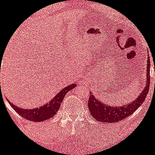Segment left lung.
Here are the masks:
<instances>
[{
	"label": "left lung",
	"instance_id": "1",
	"mask_svg": "<svg viewBox=\"0 0 155 155\" xmlns=\"http://www.w3.org/2000/svg\"><path fill=\"white\" fill-rule=\"evenodd\" d=\"M147 70H146V82L144 88L139 96L131 101L130 103L122 106L117 107L116 105H109L105 103H102L100 99H97V97L93 95L90 92L87 105L91 115L94 119L99 122L103 123H117L128 116H131L137 109L144 102L146 96L149 90V84H150V59L147 60Z\"/></svg>",
	"mask_w": 155,
	"mask_h": 155
}]
</instances>
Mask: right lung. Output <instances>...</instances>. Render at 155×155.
I'll return each instance as SVG.
<instances>
[{"label": "right lung", "instance_id": "obj_1", "mask_svg": "<svg viewBox=\"0 0 155 155\" xmlns=\"http://www.w3.org/2000/svg\"><path fill=\"white\" fill-rule=\"evenodd\" d=\"M76 85L77 84L73 83L72 84L66 86L64 88L61 89V91H60L59 93H58L50 102L45 104L42 106L39 107H36L34 109L21 108V107L13 105L8 99L7 101L10 104L12 107L15 109V110L24 118L34 122L45 121V120H48V119L55 116V114L61 106V103L62 102L67 93L76 87Z\"/></svg>", "mask_w": 155, "mask_h": 155}]
</instances>
